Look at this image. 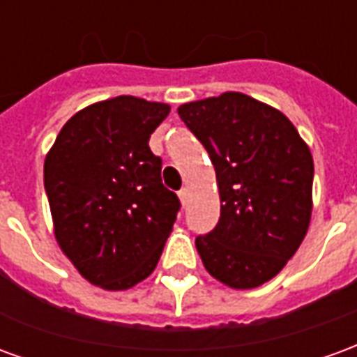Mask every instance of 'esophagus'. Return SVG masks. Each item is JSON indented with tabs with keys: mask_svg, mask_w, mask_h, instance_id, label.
Here are the masks:
<instances>
[{
	"mask_svg": "<svg viewBox=\"0 0 357 357\" xmlns=\"http://www.w3.org/2000/svg\"><path fill=\"white\" fill-rule=\"evenodd\" d=\"M178 195H179V201H181V204L185 206L187 201H189V191H187V189H181Z\"/></svg>",
	"mask_w": 357,
	"mask_h": 357,
	"instance_id": "obj_1",
	"label": "esophagus"
}]
</instances>
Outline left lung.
Returning a JSON list of instances; mask_svg holds the SVG:
<instances>
[{"mask_svg":"<svg viewBox=\"0 0 357 357\" xmlns=\"http://www.w3.org/2000/svg\"><path fill=\"white\" fill-rule=\"evenodd\" d=\"M179 118L208 151L220 220L195 239L210 275L260 287L284 268L312 218L314 158L281 110L237 91L185 102Z\"/></svg>","mask_w":357,"mask_h":357,"instance_id":"left-lung-1","label":"left lung"}]
</instances>
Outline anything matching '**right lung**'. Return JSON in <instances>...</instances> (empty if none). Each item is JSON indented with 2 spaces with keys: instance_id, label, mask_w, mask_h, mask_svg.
<instances>
[{
  "instance_id": "add662e5",
  "label": "right lung",
  "mask_w": 357,
  "mask_h": 357,
  "mask_svg": "<svg viewBox=\"0 0 357 357\" xmlns=\"http://www.w3.org/2000/svg\"><path fill=\"white\" fill-rule=\"evenodd\" d=\"M170 105L120 95L78 110L43 164L55 239L84 279L132 289L155 271L179 210L149 137Z\"/></svg>"
}]
</instances>
